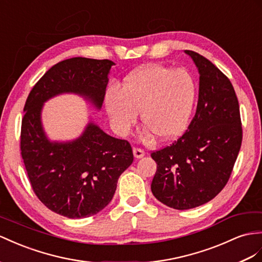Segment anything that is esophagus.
<instances>
[{"label":"esophagus","instance_id":"esophagus-1","mask_svg":"<svg viewBox=\"0 0 262 262\" xmlns=\"http://www.w3.org/2000/svg\"><path fill=\"white\" fill-rule=\"evenodd\" d=\"M133 151H134V156L136 158H142L145 155V151L142 148H139V147H134Z\"/></svg>","mask_w":262,"mask_h":262}]
</instances>
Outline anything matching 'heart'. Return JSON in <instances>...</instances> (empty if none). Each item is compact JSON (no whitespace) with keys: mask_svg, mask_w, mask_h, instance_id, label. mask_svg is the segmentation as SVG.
Masks as SVG:
<instances>
[{"mask_svg":"<svg viewBox=\"0 0 262 262\" xmlns=\"http://www.w3.org/2000/svg\"><path fill=\"white\" fill-rule=\"evenodd\" d=\"M195 97L196 84L188 71L150 64L129 74L120 89L110 87L105 106L120 135L132 128L140 112L144 126L154 136L168 139L185 130Z\"/></svg>","mask_w":262,"mask_h":262,"instance_id":"obj_1","label":"heart"}]
</instances>
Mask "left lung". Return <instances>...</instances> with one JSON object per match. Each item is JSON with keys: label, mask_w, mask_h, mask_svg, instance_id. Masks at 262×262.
I'll list each match as a JSON object with an SVG mask.
<instances>
[{"label": "left lung", "mask_w": 262, "mask_h": 262, "mask_svg": "<svg viewBox=\"0 0 262 262\" xmlns=\"http://www.w3.org/2000/svg\"><path fill=\"white\" fill-rule=\"evenodd\" d=\"M185 52L200 74L196 114L177 140L150 154L157 164L152 195L178 210L204 205L224 189L243 142L239 103L229 78L203 55Z\"/></svg>", "instance_id": "8db88e82"}]
</instances>
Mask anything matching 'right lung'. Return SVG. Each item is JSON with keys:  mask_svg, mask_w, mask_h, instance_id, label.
Instances as JSON below:
<instances>
[{"mask_svg": "<svg viewBox=\"0 0 262 262\" xmlns=\"http://www.w3.org/2000/svg\"><path fill=\"white\" fill-rule=\"evenodd\" d=\"M112 65L110 59H65L39 78L25 102L19 146L32 189L49 209L67 218L91 217L110 204L119 176L133 163V149L129 142L93 123L74 142H49L41 125L42 104L72 92L99 108Z\"/></svg>", "mask_w": 262, "mask_h": 262, "instance_id": "1", "label": "right lung"}]
</instances>
